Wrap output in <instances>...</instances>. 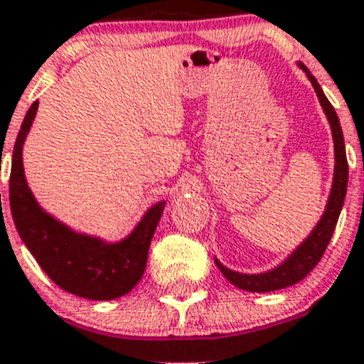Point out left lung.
Returning a JSON list of instances; mask_svg holds the SVG:
<instances>
[{
	"mask_svg": "<svg viewBox=\"0 0 364 364\" xmlns=\"http://www.w3.org/2000/svg\"><path fill=\"white\" fill-rule=\"evenodd\" d=\"M297 67L303 69L306 78L310 80V84L314 87L321 108L326 112L327 121H329L333 144H335V173H333V185H331L329 198H327L326 211H323L321 218L314 226V230L277 267L269 269L265 273H239V271H233V269L223 265L215 258V264L220 269V273L226 277V280L232 282L235 288L245 289V291H258V294L274 291V289H282L288 288V286L297 284L299 280L305 279L306 274L318 265V262H320L323 252H326L327 245H329L331 237H333V232L336 228V223H338V217H341L342 205H344L346 188H348V159H346L344 134H342L341 121H338V115H336L335 108L327 100L323 90L318 84V80L310 75V70L303 63H297Z\"/></svg>",
	"mask_w": 364,
	"mask_h": 364,
	"instance_id": "8db88e82",
	"label": "left lung"
}]
</instances>
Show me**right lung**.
Listing matches in <instances>:
<instances>
[{"instance_id":"add662e5","label":"right lung","mask_w":364,"mask_h":364,"mask_svg":"<svg viewBox=\"0 0 364 364\" xmlns=\"http://www.w3.org/2000/svg\"><path fill=\"white\" fill-rule=\"evenodd\" d=\"M35 100L22 121L11 162L9 200L14 226L37 264L59 288L91 301H112L129 294L146 271L147 252L166 200L153 203L132 232L119 241L76 232L44 211L23 173V141L37 115Z\"/></svg>"}]
</instances>
